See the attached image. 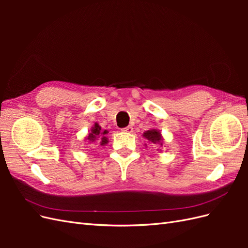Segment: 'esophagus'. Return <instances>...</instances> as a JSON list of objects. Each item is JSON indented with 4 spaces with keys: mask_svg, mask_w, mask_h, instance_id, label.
<instances>
[{
    "mask_svg": "<svg viewBox=\"0 0 248 248\" xmlns=\"http://www.w3.org/2000/svg\"><path fill=\"white\" fill-rule=\"evenodd\" d=\"M122 131L124 132H128V133H131L133 131V128L131 126H127V127H124V128H122Z\"/></svg>",
    "mask_w": 248,
    "mask_h": 248,
    "instance_id": "obj_1",
    "label": "esophagus"
}]
</instances>
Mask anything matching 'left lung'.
<instances>
[{
	"label": "left lung",
	"mask_w": 248,
	"mask_h": 248,
	"mask_svg": "<svg viewBox=\"0 0 248 248\" xmlns=\"http://www.w3.org/2000/svg\"><path fill=\"white\" fill-rule=\"evenodd\" d=\"M144 137H145L146 139H148L150 141H152V142H159V141L161 140L160 133H159L158 131H157V130H155V129L146 131V132L144 133Z\"/></svg>",
	"instance_id": "obj_1"
}]
</instances>
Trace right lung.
<instances>
[{
    "mask_svg": "<svg viewBox=\"0 0 248 248\" xmlns=\"http://www.w3.org/2000/svg\"><path fill=\"white\" fill-rule=\"evenodd\" d=\"M107 133H108L107 130L102 131L101 130V127H99V125L96 123L95 126L92 128L91 132L89 133L88 140H91V141L97 140V142H98V144H100L101 146H104L106 144H108V138L104 137Z\"/></svg>",
    "mask_w": 248,
    "mask_h": 248,
    "instance_id": "1",
    "label": "right lung"
}]
</instances>
